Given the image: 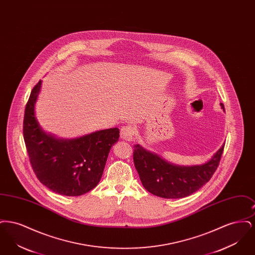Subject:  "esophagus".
I'll return each instance as SVG.
<instances>
[{
  "label": "esophagus",
  "mask_w": 255,
  "mask_h": 255,
  "mask_svg": "<svg viewBox=\"0 0 255 255\" xmlns=\"http://www.w3.org/2000/svg\"><path fill=\"white\" fill-rule=\"evenodd\" d=\"M134 133H135V129L133 125H130V124L124 125L121 129V137L122 139L130 141L133 139Z\"/></svg>",
  "instance_id": "1"
}]
</instances>
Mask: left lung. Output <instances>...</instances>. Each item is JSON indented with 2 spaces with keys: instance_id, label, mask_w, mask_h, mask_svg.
Here are the masks:
<instances>
[{
  "instance_id": "1",
  "label": "left lung",
  "mask_w": 255,
  "mask_h": 255,
  "mask_svg": "<svg viewBox=\"0 0 255 255\" xmlns=\"http://www.w3.org/2000/svg\"><path fill=\"white\" fill-rule=\"evenodd\" d=\"M222 109L225 111L223 103ZM222 146L203 165L177 166L136 144L133 146V163L146 190L166 199H179L192 194L208 182L219 166L224 151Z\"/></svg>"
}]
</instances>
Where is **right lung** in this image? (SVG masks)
<instances>
[{
	"instance_id": "1",
	"label": "right lung",
	"mask_w": 255,
	"mask_h": 255,
	"mask_svg": "<svg viewBox=\"0 0 255 255\" xmlns=\"http://www.w3.org/2000/svg\"><path fill=\"white\" fill-rule=\"evenodd\" d=\"M41 83L33 87L24 110L23 133L31 167L51 191L65 196L85 194L100 181L120 130L111 128L68 140L45 133L34 114Z\"/></svg>"
}]
</instances>
